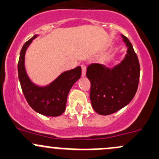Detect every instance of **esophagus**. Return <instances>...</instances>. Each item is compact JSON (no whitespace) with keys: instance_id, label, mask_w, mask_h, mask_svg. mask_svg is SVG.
Instances as JSON below:
<instances>
[{"instance_id":"34e87169","label":"esophagus","mask_w":159,"mask_h":159,"mask_svg":"<svg viewBox=\"0 0 159 159\" xmlns=\"http://www.w3.org/2000/svg\"><path fill=\"white\" fill-rule=\"evenodd\" d=\"M81 66V75L84 77L85 76V75H86V66H85L84 64H82Z\"/></svg>"}]
</instances>
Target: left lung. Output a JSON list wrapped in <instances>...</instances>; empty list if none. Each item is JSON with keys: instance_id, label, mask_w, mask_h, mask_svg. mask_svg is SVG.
Listing matches in <instances>:
<instances>
[{"instance_id": "left-lung-1", "label": "left lung", "mask_w": 159, "mask_h": 159, "mask_svg": "<svg viewBox=\"0 0 159 159\" xmlns=\"http://www.w3.org/2000/svg\"><path fill=\"white\" fill-rule=\"evenodd\" d=\"M127 46V54L112 69L98 63L87 68L91 81L90 98L93 110L101 115H110L124 107L133 100L138 89L140 66L136 53L127 37L122 36Z\"/></svg>"}]
</instances>
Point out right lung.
Segmentation results:
<instances>
[{
    "label": "right lung",
    "instance_id": "1",
    "mask_svg": "<svg viewBox=\"0 0 159 159\" xmlns=\"http://www.w3.org/2000/svg\"><path fill=\"white\" fill-rule=\"evenodd\" d=\"M33 36L23 45L18 61V76L21 88L26 101L35 111L47 116H58L66 110L67 97L70 89L81 75V68L77 67L63 72L49 86L41 88L31 82L25 71L24 56L26 50L33 39Z\"/></svg>",
    "mask_w": 159,
    "mask_h": 159
}]
</instances>
